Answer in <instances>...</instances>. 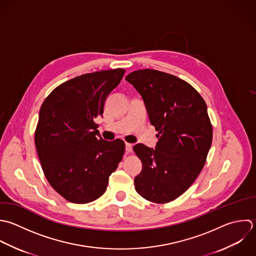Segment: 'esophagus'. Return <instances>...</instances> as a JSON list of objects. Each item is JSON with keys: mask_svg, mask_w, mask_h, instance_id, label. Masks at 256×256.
Returning a JSON list of instances; mask_svg holds the SVG:
<instances>
[{"mask_svg": "<svg viewBox=\"0 0 256 256\" xmlns=\"http://www.w3.org/2000/svg\"><path fill=\"white\" fill-rule=\"evenodd\" d=\"M126 152H132V144H126Z\"/></svg>", "mask_w": 256, "mask_h": 256, "instance_id": "obj_1", "label": "esophagus"}]
</instances>
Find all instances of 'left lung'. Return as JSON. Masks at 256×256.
<instances>
[{
    "mask_svg": "<svg viewBox=\"0 0 256 256\" xmlns=\"http://www.w3.org/2000/svg\"><path fill=\"white\" fill-rule=\"evenodd\" d=\"M126 80L142 96L158 132L156 150L134 146L142 162L136 190L152 202H170L194 182L206 164L212 142L206 104L190 84L164 72L138 70Z\"/></svg>",
    "mask_w": 256,
    "mask_h": 256,
    "instance_id": "left-lung-1",
    "label": "left lung"
}]
</instances>
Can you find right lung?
I'll return each instance as SVG.
<instances>
[{
  "label": "right lung",
  "mask_w": 256,
  "mask_h": 256,
  "mask_svg": "<svg viewBox=\"0 0 256 256\" xmlns=\"http://www.w3.org/2000/svg\"><path fill=\"white\" fill-rule=\"evenodd\" d=\"M124 70H100L56 88L42 102L34 144L52 188L74 204L100 198L124 152L122 140H104L94 120L102 116L110 92Z\"/></svg>",
  "instance_id": "right-lung-1"
}]
</instances>
